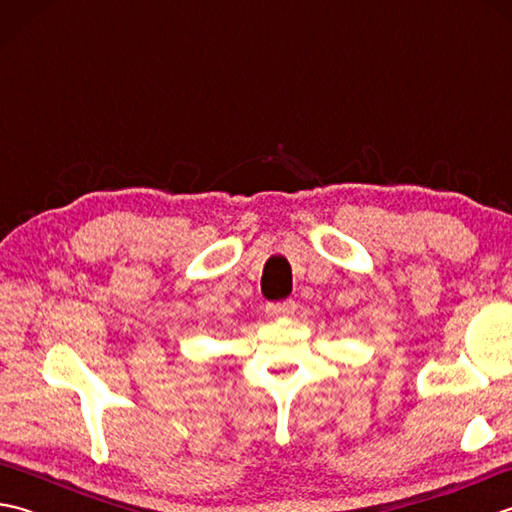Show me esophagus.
<instances>
[{"label": "esophagus", "mask_w": 512, "mask_h": 512, "mask_svg": "<svg viewBox=\"0 0 512 512\" xmlns=\"http://www.w3.org/2000/svg\"><path fill=\"white\" fill-rule=\"evenodd\" d=\"M295 310H297V303L295 301H281V303H268V308H266V312L270 314V317H292V314H295Z\"/></svg>", "instance_id": "34e87169"}]
</instances>
